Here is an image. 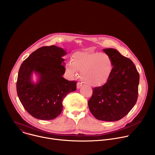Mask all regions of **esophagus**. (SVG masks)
<instances>
[{"instance_id": "esophagus-1", "label": "esophagus", "mask_w": 155, "mask_h": 155, "mask_svg": "<svg viewBox=\"0 0 155 155\" xmlns=\"http://www.w3.org/2000/svg\"><path fill=\"white\" fill-rule=\"evenodd\" d=\"M81 86H82V84H81V83H80V82H78L77 84V89H79V88H80Z\"/></svg>"}]
</instances>
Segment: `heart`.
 I'll return each mask as SVG.
<instances>
[{
	"mask_svg": "<svg viewBox=\"0 0 155 155\" xmlns=\"http://www.w3.org/2000/svg\"><path fill=\"white\" fill-rule=\"evenodd\" d=\"M113 69L112 59L107 53L79 51L75 53L65 65V72L74 77L77 71L81 72V79L91 86L105 84L111 75Z\"/></svg>",
	"mask_w": 155,
	"mask_h": 155,
	"instance_id": "obj_1",
	"label": "heart"
}]
</instances>
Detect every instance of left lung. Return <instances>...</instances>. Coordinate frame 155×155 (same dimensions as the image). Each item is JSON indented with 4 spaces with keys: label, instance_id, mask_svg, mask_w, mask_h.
Segmentation results:
<instances>
[{
    "label": "left lung",
    "instance_id": "obj_1",
    "mask_svg": "<svg viewBox=\"0 0 155 155\" xmlns=\"http://www.w3.org/2000/svg\"><path fill=\"white\" fill-rule=\"evenodd\" d=\"M112 59L113 69L107 83L93 88L88 107L99 120L118 121L135 105L138 97L139 74L130 59L115 49H104Z\"/></svg>",
    "mask_w": 155,
    "mask_h": 155
}]
</instances>
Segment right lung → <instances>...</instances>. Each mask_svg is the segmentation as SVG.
Instances as JSON below:
<instances>
[{"instance_id":"add662e5","label":"right lung","mask_w":155,"mask_h":155,"mask_svg":"<svg viewBox=\"0 0 155 155\" xmlns=\"http://www.w3.org/2000/svg\"><path fill=\"white\" fill-rule=\"evenodd\" d=\"M66 52L55 45L42 47L34 51L20 66L16 91L21 103L33 117L49 120L62 110V101L77 89V81L62 77L65 68L62 56ZM33 71L39 75L36 84L31 81Z\"/></svg>"}]
</instances>
